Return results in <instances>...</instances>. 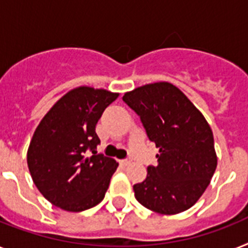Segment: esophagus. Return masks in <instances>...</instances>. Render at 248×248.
Masks as SVG:
<instances>
[{
    "label": "esophagus",
    "instance_id": "esophagus-1",
    "mask_svg": "<svg viewBox=\"0 0 248 248\" xmlns=\"http://www.w3.org/2000/svg\"><path fill=\"white\" fill-rule=\"evenodd\" d=\"M130 163H131V159L130 158L122 159V160H121V164H122V166H128Z\"/></svg>",
    "mask_w": 248,
    "mask_h": 248
}]
</instances>
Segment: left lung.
<instances>
[{
	"label": "left lung",
	"instance_id": "1",
	"mask_svg": "<svg viewBox=\"0 0 248 248\" xmlns=\"http://www.w3.org/2000/svg\"><path fill=\"white\" fill-rule=\"evenodd\" d=\"M124 103L138 114L159 149L158 166L134 185L136 200L159 214H178L195 205L217 168L213 132L201 112L177 86L154 82L126 93Z\"/></svg>",
	"mask_w": 248,
	"mask_h": 248
}]
</instances>
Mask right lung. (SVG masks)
Listing matches in <instances>:
<instances>
[{
    "mask_svg": "<svg viewBox=\"0 0 248 248\" xmlns=\"http://www.w3.org/2000/svg\"><path fill=\"white\" fill-rule=\"evenodd\" d=\"M117 96L80 86L62 96L38 124L28 149V167L40 194L54 206L78 213L104 199L118 163L96 153L100 140L95 126Z\"/></svg>",
    "mask_w": 248,
    "mask_h": 248,
    "instance_id": "obj_1",
    "label": "right lung"
}]
</instances>
